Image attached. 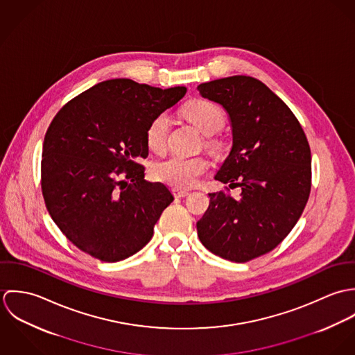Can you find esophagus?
<instances>
[{"mask_svg":"<svg viewBox=\"0 0 355 355\" xmlns=\"http://www.w3.org/2000/svg\"><path fill=\"white\" fill-rule=\"evenodd\" d=\"M172 193H173V196H175L176 198H183V197H187V196H189V191L180 190V189H173Z\"/></svg>","mask_w":355,"mask_h":355,"instance_id":"obj_1","label":"esophagus"}]
</instances>
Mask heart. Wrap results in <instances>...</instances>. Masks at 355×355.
Listing matches in <instances>:
<instances>
[{
	"label": "heart",
	"mask_w": 355,
	"mask_h": 355,
	"mask_svg": "<svg viewBox=\"0 0 355 355\" xmlns=\"http://www.w3.org/2000/svg\"><path fill=\"white\" fill-rule=\"evenodd\" d=\"M184 116L193 124H196L201 132L207 135L205 139V146L207 149L217 150L220 148V141L211 137L225 124L224 110L218 105L203 100L191 102L186 106ZM169 125L171 119L166 112L157 114L150 121L146 130V144L152 152L161 153L166 148ZM209 164L203 157H186L173 154L162 161L155 162L153 166V175L157 180L175 189H190L200 182Z\"/></svg>",
	"instance_id": "b5f03b06"
}]
</instances>
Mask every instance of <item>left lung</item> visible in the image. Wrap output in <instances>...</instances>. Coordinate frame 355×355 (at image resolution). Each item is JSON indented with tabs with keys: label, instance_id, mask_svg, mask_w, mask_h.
I'll return each mask as SVG.
<instances>
[{
	"label": "left lung",
	"instance_id": "8db88e82",
	"mask_svg": "<svg viewBox=\"0 0 355 355\" xmlns=\"http://www.w3.org/2000/svg\"><path fill=\"white\" fill-rule=\"evenodd\" d=\"M197 90L231 119L234 145L216 180L242 190L239 200L209 194L198 238L224 259L248 262L272 252L300 220L311 187L310 146L291 109L255 78H223Z\"/></svg>",
	"mask_w": 355,
	"mask_h": 355
}]
</instances>
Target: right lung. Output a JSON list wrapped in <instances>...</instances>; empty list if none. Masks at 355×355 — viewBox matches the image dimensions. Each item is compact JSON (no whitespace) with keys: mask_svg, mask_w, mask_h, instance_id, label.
Listing matches in <instances>:
<instances>
[{"mask_svg":"<svg viewBox=\"0 0 355 355\" xmlns=\"http://www.w3.org/2000/svg\"><path fill=\"white\" fill-rule=\"evenodd\" d=\"M186 92L110 79L57 112L44 141L41 187L53 221L78 249L117 262L149 243L173 197L145 180L146 130Z\"/></svg>","mask_w":355,"mask_h":355,"instance_id":"obj_1","label":"right lung"}]
</instances>
